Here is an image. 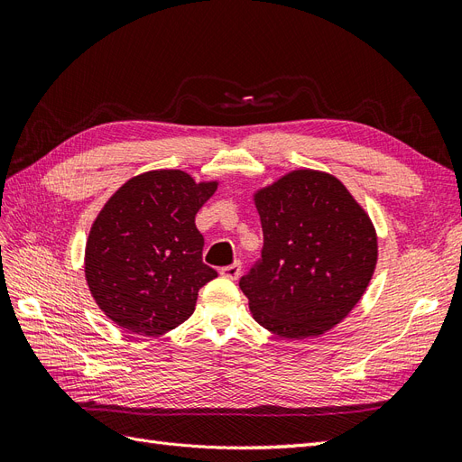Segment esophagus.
<instances>
[{"label": "esophagus", "mask_w": 462, "mask_h": 462, "mask_svg": "<svg viewBox=\"0 0 462 462\" xmlns=\"http://www.w3.org/2000/svg\"><path fill=\"white\" fill-rule=\"evenodd\" d=\"M241 272H243V263L241 262H233L231 265H226V268H221V275L227 277V279H239L241 277Z\"/></svg>", "instance_id": "obj_1"}]
</instances>
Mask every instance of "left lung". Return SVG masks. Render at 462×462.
Wrapping results in <instances>:
<instances>
[{"label":"left lung","mask_w":462,"mask_h":462,"mask_svg":"<svg viewBox=\"0 0 462 462\" xmlns=\"http://www.w3.org/2000/svg\"><path fill=\"white\" fill-rule=\"evenodd\" d=\"M254 200L263 248L239 282L254 319L287 339L337 326L375 268L370 217L339 179L310 170L285 175Z\"/></svg>","instance_id":"obj_1"}]
</instances>
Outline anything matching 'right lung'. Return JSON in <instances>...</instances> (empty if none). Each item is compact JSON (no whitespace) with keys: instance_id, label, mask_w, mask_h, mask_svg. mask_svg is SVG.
Wrapping results in <instances>:
<instances>
[{"instance_id":"obj_1","label":"right lung","mask_w":462,"mask_h":462,"mask_svg":"<svg viewBox=\"0 0 462 462\" xmlns=\"http://www.w3.org/2000/svg\"><path fill=\"white\" fill-rule=\"evenodd\" d=\"M217 183H194L179 170L127 180L97 214L87 243L92 297L117 326L162 335L190 318L199 291L217 277L202 262L194 226Z\"/></svg>"}]
</instances>
